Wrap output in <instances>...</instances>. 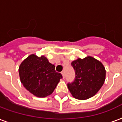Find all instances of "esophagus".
I'll return each instance as SVG.
<instances>
[{
  "label": "esophagus",
  "instance_id": "esophagus-1",
  "mask_svg": "<svg viewBox=\"0 0 122 122\" xmlns=\"http://www.w3.org/2000/svg\"><path fill=\"white\" fill-rule=\"evenodd\" d=\"M61 74H62V76H63V78H65V72L62 71L61 72Z\"/></svg>",
  "mask_w": 122,
  "mask_h": 122
}]
</instances>
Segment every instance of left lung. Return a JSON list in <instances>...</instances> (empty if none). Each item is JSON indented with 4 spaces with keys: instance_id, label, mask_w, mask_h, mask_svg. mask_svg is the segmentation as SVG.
Returning a JSON list of instances; mask_svg holds the SVG:
<instances>
[{
    "instance_id": "1",
    "label": "left lung",
    "mask_w": 122,
    "mask_h": 122,
    "mask_svg": "<svg viewBox=\"0 0 122 122\" xmlns=\"http://www.w3.org/2000/svg\"><path fill=\"white\" fill-rule=\"evenodd\" d=\"M75 71V79L67 86L72 95L79 100L94 96L104 84L106 71L101 62L91 56L78 58L71 63Z\"/></svg>"
}]
</instances>
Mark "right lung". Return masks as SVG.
<instances>
[{
  "label": "right lung",
  "mask_w": 122,
  "mask_h": 122,
  "mask_svg": "<svg viewBox=\"0 0 122 122\" xmlns=\"http://www.w3.org/2000/svg\"><path fill=\"white\" fill-rule=\"evenodd\" d=\"M19 74L23 86L38 97L51 94L63 78L45 56L39 57L35 54L30 55L21 63Z\"/></svg>",
  "instance_id": "right-lung-1"
}]
</instances>
